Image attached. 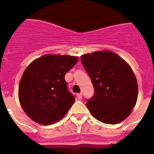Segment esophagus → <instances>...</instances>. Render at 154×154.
Instances as JSON below:
<instances>
[{"label": "esophagus", "mask_w": 154, "mask_h": 154, "mask_svg": "<svg viewBox=\"0 0 154 154\" xmlns=\"http://www.w3.org/2000/svg\"><path fill=\"white\" fill-rule=\"evenodd\" d=\"M77 97L79 99H81L82 98V93H78L77 94Z\"/></svg>", "instance_id": "obj_1"}]
</instances>
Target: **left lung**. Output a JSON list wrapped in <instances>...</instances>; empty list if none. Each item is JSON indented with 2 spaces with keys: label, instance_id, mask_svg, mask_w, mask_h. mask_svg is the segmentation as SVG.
<instances>
[{
  "label": "left lung",
  "instance_id": "8db88e82",
  "mask_svg": "<svg viewBox=\"0 0 154 154\" xmlns=\"http://www.w3.org/2000/svg\"><path fill=\"white\" fill-rule=\"evenodd\" d=\"M81 62L95 90L86 103L92 115L107 124L124 120L131 113L138 96L137 79L130 65L109 51L82 55Z\"/></svg>",
  "mask_w": 154,
  "mask_h": 154
}]
</instances>
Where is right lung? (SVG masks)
<instances>
[{
  "label": "right lung",
  "mask_w": 154,
  "mask_h": 154,
  "mask_svg": "<svg viewBox=\"0 0 154 154\" xmlns=\"http://www.w3.org/2000/svg\"><path fill=\"white\" fill-rule=\"evenodd\" d=\"M78 62V57L45 55L28 65L22 75L18 98L25 113L36 123L58 122L75 103L68 89L65 74Z\"/></svg>",
  "instance_id": "right-lung-1"
}]
</instances>
